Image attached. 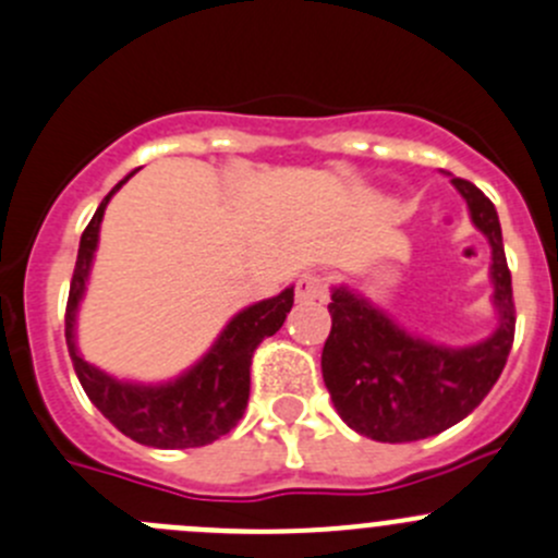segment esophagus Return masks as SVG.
Returning <instances> with one entry per match:
<instances>
[{
    "mask_svg": "<svg viewBox=\"0 0 558 558\" xmlns=\"http://www.w3.org/2000/svg\"><path fill=\"white\" fill-rule=\"evenodd\" d=\"M329 294V286H327V278H322V275L316 272H307L302 275L300 280L294 283V296L296 302H324Z\"/></svg>",
    "mask_w": 558,
    "mask_h": 558,
    "instance_id": "1",
    "label": "esophagus"
}]
</instances>
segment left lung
I'll return each instance as SVG.
<instances>
[{"instance_id":"obj_1","label":"left lung","mask_w":558,"mask_h":558,"mask_svg":"<svg viewBox=\"0 0 558 558\" xmlns=\"http://www.w3.org/2000/svg\"><path fill=\"white\" fill-rule=\"evenodd\" d=\"M472 223L490 245V283L499 327L474 345H439L405 332L371 300L335 286L332 329L322 351L324 384L340 420L373 441H416L472 414L499 381L515 338V302L496 207L472 182L452 177Z\"/></svg>"}]
</instances>
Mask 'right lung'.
<instances>
[{"label":"right lung","instance_id":"right-lung-1","mask_svg":"<svg viewBox=\"0 0 558 558\" xmlns=\"http://www.w3.org/2000/svg\"><path fill=\"white\" fill-rule=\"evenodd\" d=\"M133 174L135 171H130L102 198L89 226L81 234L78 258H75L73 280H70L68 313H64V338H68L70 360H73L81 387L100 409V414L113 428L122 430L138 445L160 447V450L213 445L215 439L229 434L245 414L247 395H251L253 351L264 338L283 327L286 316L294 305V286L283 289L272 300H262L236 313L218 335L213 349L171 381H119L100 367L89 365L75 345V316H78V305L84 300L92 258H95L97 240H100L102 213L113 193Z\"/></svg>","mask_w":558,"mask_h":558}]
</instances>
